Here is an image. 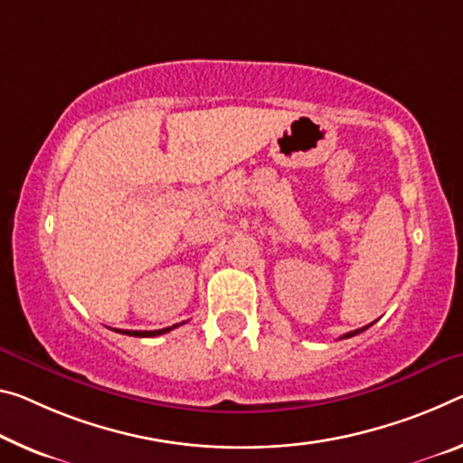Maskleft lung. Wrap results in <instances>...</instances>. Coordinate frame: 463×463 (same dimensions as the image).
<instances>
[{"label":"left lung","instance_id":"8db88e82","mask_svg":"<svg viewBox=\"0 0 463 463\" xmlns=\"http://www.w3.org/2000/svg\"><path fill=\"white\" fill-rule=\"evenodd\" d=\"M364 329H369V326H364V327H361V329H354V332H348V334H344V335H342V340H346V337H352V335L361 334V332H364Z\"/></svg>","mask_w":463,"mask_h":463}]
</instances>
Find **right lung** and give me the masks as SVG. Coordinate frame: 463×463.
Here are the masks:
<instances>
[{
  "label": "right lung",
  "mask_w": 463,
  "mask_h": 463,
  "mask_svg": "<svg viewBox=\"0 0 463 463\" xmlns=\"http://www.w3.org/2000/svg\"><path fill=\"white\" fill-rule=\"evenodd\" d=\"M175 327H177V326H171V327H165V329H154V332H129V329H115V332L126 334V335H134V337H154V335L171 332V329H175Z\"/></svg>",
  "instance_id": "obj_1"
}]
</instances>
